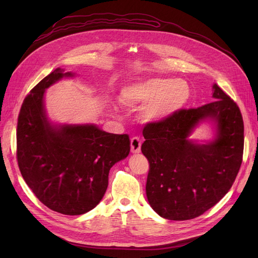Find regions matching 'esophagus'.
<instances>
[{"instance_id":"obj_1","label":"esophagus","mask_w":258,"mask_h":258,"mask_svg":"<svg viewBox=\"0 0 258 258\" xmlns=\"http://www.w3.org/2000/svg\"><path fill=\"white\" fill-rule=\"evenodd\" d=\"M131 152L132 153H140L141 152V145H142V140L139 137L131 138Z\"/></svg>"}]
</instances>
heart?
<instances>
[{
    "label": "heart",
    "mask_w": 258,
    "mask_h": 258,
    "mask_svg": "<svg viewBox=\"0 0 258 258\" xmlns=\"http://www.w3.org/2000/svg\"><path fill=\"white\" fill-rule=\"evenodd\" d=\"M190 87L183 80L150 77L126 86L120 101L129 107L145 106L144 113L152 119H166L175 115L188 103Z\"/></svg>",
    "instance_id": "1"
}]
</instances>
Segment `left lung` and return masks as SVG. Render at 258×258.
Wrapping results in <instances>:
<instances>
[{
    "instance_id": "8db88e82",
    "label": "left lung",
    "mask_w": 258,
    "mask_h": 258,
    "mask_svg": "<svg viewBox=\"0 0 258 258\" xmlns=\"http://www.w3.org/2000/svg\"><path fill=\"white\" fill-rule=\"evenodd\" d=\"M213 90L212 102L144 126L141 151L150 163L146 196L155 212L167 220L204 214L228 192L240 170L243 118L217 84ZM208 118L216 121L218 138L207 146L189 142L193 127Z\"/></svg>"
}]
</instances>
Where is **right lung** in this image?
<instances>
[{
    "mask_svg": "<svg viewBox=\"0 0 258 258\" xmlns=\"http://www.w3.org/2000/svg\"><path fill=\"white\" fill-rule=\"evenodd\" d=\"M66 76L73 74L56 69L23 100L17 161L23 179L43 205L61 214L81 215L103 198L110 169L129 155L130 140L93 124L51 126L45 115L44 92Z\"/></svg>",
    "mask_w": 258,
    "mask_h": 258,
    "instance_id": "1",
    "label": "right lung"
}]
</instances>
